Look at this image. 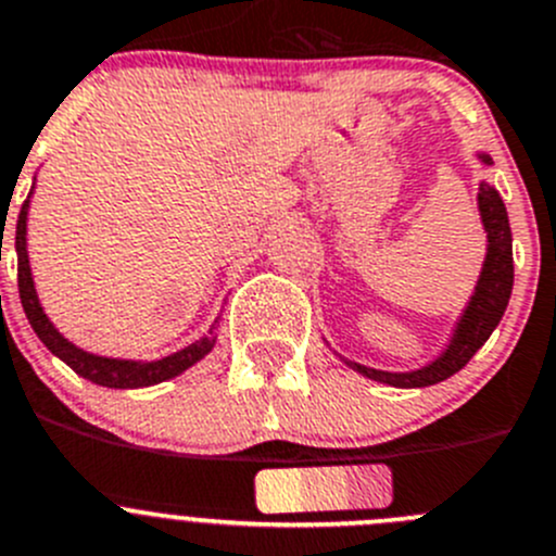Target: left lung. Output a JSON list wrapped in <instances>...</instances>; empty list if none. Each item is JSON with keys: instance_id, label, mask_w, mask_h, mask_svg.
<instances>
[{"instance_id": "8db88e82", "label": "left lung", "mask_w": 556, "mask_h": 556, "mask_svg": "<svg viewBox=\"0 0 556 556\" xmlns=\"http://www.w3.org/2000/svg\"><path fill=\"white\" fill-rule=\"evenodd\" d=\"M482 164H491L485 153H480ZM480 216L482 227L489 232V252H485V263H482L480 279H477L475 295L469 299V307L460 315L458 326L453 331V340L444 349L439 359L430 365L419 367L412 372H387V370H372V367L359 365V362H349L345 365L354 367L362 376L372 378V381L389 383L397 389H414V387H430L444 378L455 376L466 362L485 345L491 331L500 326L502 315H505L507 302H510L513 290V236H510V222H507L505 202H502L500 191L489 186L485 180L480 184Z\"/></svg>"}]
</instances>
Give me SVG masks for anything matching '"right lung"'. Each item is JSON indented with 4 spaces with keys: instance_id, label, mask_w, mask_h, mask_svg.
<instances>
[{
    "instance_id": "obj_1",
    "label": "right lung",
    "mask_w": 556,
    "mask_h": 556,
    "mask_svg": "<svg viewBox=\"0 0 556 556\" xmlns=\"http://www.w3.org/2000/svg\"><path fill=\"white\" fill-rule=\"evenodd\" d=\"M27 211H29V197L21 205L18 225H15V254H18V295H21V307L27 313L29 326L35 329V334L40 337L46 349L54 356H60L67 367L74 372H79L81 378L92 383H101V387L109 389H139V387H153V383L169 381V378L180 376L184 370H189L191 365L202 359L207 351L214 349V329L216 320L207 331V337L191 342L178 354H169L164 359L153 362H131V359H109V356H96L87 354V351L76 349L74 342H67L60 331L54 329L49 318H46L43 307L38 302V293H35L33 282V268H29V254H27Z\"/></svg>"
}]
</instances>
